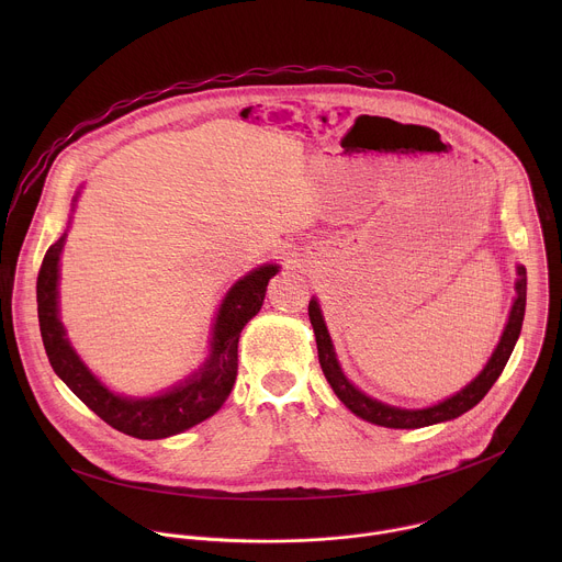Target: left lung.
I'll use <instances>...</instances> for the list:
<instances>
[{
    "instance_id": "obj_1",
    "label": "left lung",
    "mask_w": 562,
    "mask_h": 562,
    "mask_svg": "<svg viewBox=\"0 0 562 562\" xmlns=\"http://www.w3.org/2000/svg\"><path fill=\"white\" fill-rule=\"evenodd\" d=\"M518 280H516V297L512 302L509 308V317L507 325L503 329V336L492 353V358L487 360V364L483 367L469 384H464L460 391H456L453 395L440 400V403L431 405V407H423V409H403V407H393L382 403V400H375L371 395H367L364 391H360L342 371L323 308H319L317 297H311L308 302V319L311 327L315 334V345H317V358H319V367H323V373L327 378V382L331 384L334 393L340 397V403L356 414L358 418L371 423V425H380L386 429H420V427H429V425H438V423H447L453 420L462 414H467L469 409H473L480 400L487 395V391L494 386V382L498 380V375L503 373L516 340L520 336L522 329V317H525V302H527V271L522 265L516 267Z\"/></svg>"
}]
</instances>
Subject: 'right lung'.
<instances>
[{"instance_id": "add662e5", "label": "right lung", "mask_w": 562, "mask_h": 562, "mask_svg": "<svg viewBox=\"0 0 562 562\" xmlns=\"http://www.w3.org/2000/svg\"><path fill=\"white\" fill-rule=\"evenodd\" d=\"M77 195L72 202H77ZM64 243L66 233L50 245L37 276L40 331L53 371L104 423L139 440L169 438L211 418L233 389L239 334L262 308L267 284L280 267L262 265L226 291L211 327L209 358L200 369L155 395L133 397L111 391L79 358L66 336L59 319V256Z\"/></svg>"}]
</instances>
